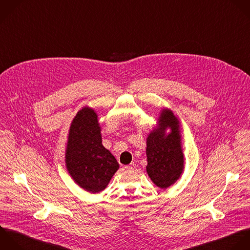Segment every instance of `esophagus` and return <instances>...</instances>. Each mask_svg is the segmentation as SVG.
<instances>
[{
    "instance_id": "esophagus-1",
    "label": "esophagus",
    "mask_w": 250,
    "mask_h": 250,
    "mask_svg": "<svg viewBox=\"0 0 250 250\" xmlns=\"http://www.w3.org/2000/svg\"><path fill=\"white\" fill-rule=\"evenodd\" d=\"M135 167H136V165H135L134 163H131V164H129L128 166H125V169H134Z\"/></svg>"
}]
</instances>
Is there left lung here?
Masks as SVG:
<instances>
[{
	"label": "left lung",
	"instance_id": "left-lung-1",
	"mask_svg": "<svg viewBox=\"0 0 250 250\" xmlns=\"http://www.w3.org/2000/svg\"><path fill=\"white\" fill-rule=\"evenodd\" d=\"M172 131L167 136L165 129ZM147 173L160 188L167 189L176 182L184 168L180 123L169 109H164L156 127L147 138Z\"/></svg>",
	"mask_w": 250,
	"mask_h": 250
}]
</instances>
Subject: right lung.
<instances>
[{"mask_svg": "<svg viewBox=\"0 0 250 250\" xmlns=\"http://www.w3.org/2000/svg\"><path fill=\"white\" fill-rule=\"evenodd\" d=\"M65 162L74 181L92 194L103 191L119 169L115 157L102 145L97 115L91 108L80 110L71 124Z\"/></svg>", "mask_w": 250, "mask_h": 250, "instance_id": "add662e5", "label": "right lung"}]
</instances>
